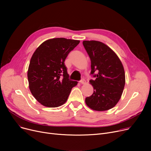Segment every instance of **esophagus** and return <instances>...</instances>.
<instances>
[{
	"label": "esophagus",
	"instance_id": "esophagus-1",
	"mask_svg": "<svg viewBox=\"0 0 151 151\" xmlns=\"http://www.w3.org/2000/svg\"><path fill=\"white\" fill-rule=\"evenodd\" d=\"M80 83H81V84H85L86 83V81H85V80L84 79H81V80L80 81Z\"/></svg>",
	"mask_w": 151,
	"mask_h": 151
}]
</instances>
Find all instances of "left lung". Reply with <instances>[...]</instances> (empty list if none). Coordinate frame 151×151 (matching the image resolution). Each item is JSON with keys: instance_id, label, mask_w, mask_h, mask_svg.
I'll return each mask as SVG.
<instances>
[{"instance_id": "1", "label": "left lung", "mask_w": 151, "mask_h": 151, "mask_svg": "<svg viewBox=\"0 0 151 151\" xmlns=\"http://www.w3.org/2000/svg\"><path fill=\"white\" fill-rule=\"evenodd\" d=\"M83 46L91 61V80L93 92L86 98L90 108L102 111L113 108L120 100L125 83L122 63L116 54L99 41H83ZM97 72V74H95Z\"/></svg>"}]
</instances>
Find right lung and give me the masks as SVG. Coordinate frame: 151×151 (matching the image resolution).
<instances>
[{
    "instance_id": "obj_1",
    "label": "right lung",
    "mask_w": 151,
    "mask_h": 151,
    "mask_svg": "<svg viewBox=\"0 0 151 151\" xmlns=\"http://www.w3.org/2000/svg\"><path fill=\"white\" fill-rule=\"evenodd\" d=\"M80 40L55 38L40 45L31 58L27 71L29 89L45 106L64 104L78 82L69 80L65 60Z\"/></svg>"
}]
</instances>
